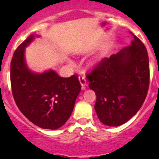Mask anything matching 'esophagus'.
<instances>
[{"label":"esophagus","instance_id":"esophagus-1","mask_svg":"<svg viewBox=\"0 0 159 159\" xmlns=\"http://www.w3.org/2000/svg\"><path fill=\"white\" fill-rule=\"evenodd\" d=\"M78 80H79L80 84L82 85V89H85V87L87 86V81H86V78H85L84 76H82V75L79 76V77H78Z\"/></svg>","mask_w":159,"mask_h":159}]
</instances>
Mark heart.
<instances>
[{
	"mask_svg": "<svg viewBox=\"0 0 159 159\" xmlns=\"http://www.w3.org/2000/svg\"><path fill=\"white\" fill-rule=\"evenodd\" d=\"M70 63H72V62H70Z\"/></svg>",
	"mask_w": 159,
	"mask_h": 159,
	"instance_id": "heart-1",
	"label": "heart"
}]
</instances>
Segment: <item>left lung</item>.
I'll list each match as a JSON object with an SVG mask.
<instances>
[{
	"label": "left lung",
	"instance_id": "obj_1",
	"mask_svg": "<svg viewBox=\"0 0 159 159\" xmlns=\"http://www.w3.org/2000/svg\"><path fill=\"white\" fill-rule=\"evenodd\" d=\"M97 95L95 111L102 123L119 126L139 111L149 85V62L145 46L134 35L129 46L105 57L87 76Z\"/></svg>",
	"mask_w": 159,
	"mask_h": 159
}]
</instances>
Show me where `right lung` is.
Here are the masks:
<instances>
[{"label": "right lung", "mask_w": 159, "mask_h": 159, "mask_svg": "<svg viewBox=\"0 0 159 159\" xmlns=\"http://www.w3.org/2000/svg\"><path fill=\"white\" fill-rule=\"evenodd\" d=\"M39 35L19 46L11 62V83L16 105L24 116L42 129H57L66 123L81 92L77 75L61 77L53 71L34 72L26 64L25 48Z\"/></svg>", "instance_id": "right-lung-1"}]
</instances>
